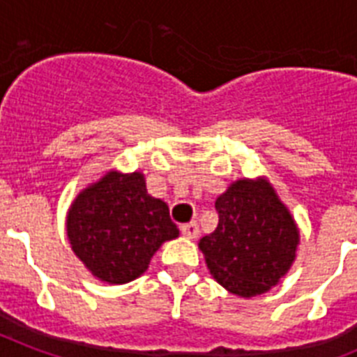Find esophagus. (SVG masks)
Instances as JSON below:
<instances>
[{
	"label": "esophagus",
	"instance_id": "esophagus-1",
	"mask_svg": "<svg viewBox=\"0 0 357 357\" xmlns=\"http://www.w3.org/2000/svg\"><path fill=\"white\" fill-rule=\"evenodd\" d=\"M181 234L188 238H196L197 235H199V226H197V222L194 221L187 222V225L181 226Z\"/></svg>",
	"mask_w": 357,
	"mask_h": 357
}]
</instances>
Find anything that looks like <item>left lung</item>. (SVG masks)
<instances>
[{
    "mask_svg": "<svg viewBox=\"0 0 357 357\" xmlns=\"http://www.w3.org/2000/svg\"><path fill=\"white\" fill-rule=\"evenodd\" d=\"M219 222L199 248L210 273L237 296H257L277 284L294 260L298 230L266 181L238 179L217 197Z\"/></svg>",
    "mask_w": 357,
    "mask_h": 357,
    "instance_id": "8db88e82",
    "label": "left lung"
}]
</instances>
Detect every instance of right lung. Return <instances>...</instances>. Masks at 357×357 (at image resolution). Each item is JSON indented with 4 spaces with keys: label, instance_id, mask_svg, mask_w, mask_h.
Returning a JSON list of instances; mask_svg holds the SVG:
<instances>
[{
    "label": "right lung",
    "instance_id": "add662e5",
    "mask_svg": "<svg viewBox=\"0 0 357 357\" xmlns=\"http://www.w3.org/2000/svg\"><path fill=\"white\" fill-rule=\"evenodd\" d=\"M66 226L75 255L109 284L140 277L158 248L179 235L167 203L149 196L140 172H109L80 192Z\"/></svg>",
    "mask_w": 357,
    "mask_h": 357
}]
</instances>
